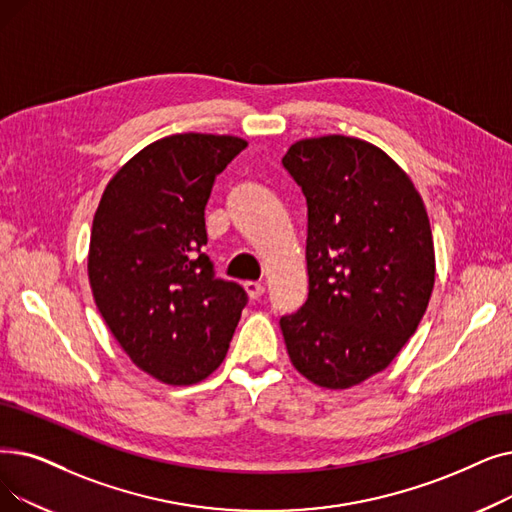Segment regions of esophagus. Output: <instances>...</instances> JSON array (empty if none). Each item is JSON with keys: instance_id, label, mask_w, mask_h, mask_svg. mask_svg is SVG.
Wrapping results in <instances>:
<instances>
[{"instance_id": "obj_1", "label": "esophagus", "mask_w": 512, "mask_h": 512, "mask_svg": "<svg viewBox=\"0 0 512 512\" xmlns=\"http://www.w3.org/2000/svg\"><path fill=\"white\" fill-rule=\"evenodd\" d=\"M242 286H244V291H247V295H249L251 299H259V297L265 293V286H263L261 282L249 280V282H244Z\"/></svg>"}]
</instances>
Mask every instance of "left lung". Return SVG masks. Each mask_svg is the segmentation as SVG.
I'll return each mask as SVG.
<instances>
[{
    "instance_id": "8db88e82",
    "label": "left lung",
    "mask_w": 512,
    "mask_h": 512,
    "mask_svg": "<svg viewBox=\"0 0 512 512\" xmlns=\"http://www.w3.org/2000/svg\"><path fill=\"white\" fill-rule=\"evenodd\" d=\"M307 201V301L280 318L307 381L349 389L385 370L435 284L425 203L387 152L347 136L295 142L282 159Z\"/></svg>"
}]
</instances>
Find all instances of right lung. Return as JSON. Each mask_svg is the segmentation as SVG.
<instances>
[{"label": "right lung", "instance_id": "add662e5", "mask_svg": "<svg viewBox=\"0 0 512 512\" xmlns=\"http://www.w3.org/2000/svg\"><path fill=\"white\" fill-rule=\"evenodd\" d=\"M247 142L175 133L142 148L108 182L87 274L129 360L167 385H194L224 362L247 293L215 278L205 207L215 177Z\"/></svg>", "mask_w": 512, "mask_h": 512}]
</instances>
